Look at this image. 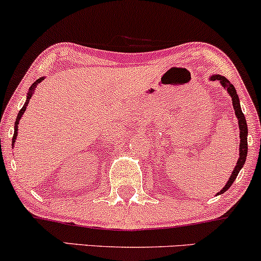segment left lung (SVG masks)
<instances>
[{"instance_id": "obj_1", "label": "left lung", "mask_w": 261, "mask_h": 261, "mask_svg": "<svg viewBox=\"0 0 261 261\" xmlns=\"http://www.w3.org/2000/svg\"><path fill=\"white\" fill-rule=\"evenodd\" d=\"M212 81H220L221 85H222L224 88L227 89V92L229 93L230 98H232V103H233V108H234V113L237 115V119H238V125H239V134H241V143H239V160L237 162V166L233 169L232 175H230L229 180L227 181L226 187H224L222 190L220 191V194L224 193L226 190H228V188L232 185V182L236 180L237 175H238L239 170L242 169V167L244 166L245 160H247V153H248V126H247V121H245V116L244 114L242 113L241 109V104H239V98L237 95L236 88L233 87L232 83L229 82L226 77L220 76V74H216V76L211 77Z\"/></svg>"}]
</instances>
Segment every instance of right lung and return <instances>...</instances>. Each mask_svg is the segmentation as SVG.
Listing matches in <instances>:
<instances>
[{
  "mask_svg": "<svg viewBox=\"0 0 261 261\" xmlns=\"http://www.w3.org/2000/svg\"><path fill=\"white\" fill-rule=\"evenodd\" d=\"M44 80V77H41V79H39V80H37L35 81L34 83H33V85L31 86V88H29V92H28V97H27V100H25V103H24V106H23V108L22 109L19 110V113H18V115H17V119H16V122H14V134H13V141H12V143L14 142V140H16V137H17V131H18V122H19V120H20V118H22V115L23 114H24V112H25V109H27V106H28V103H29V100H31V98L33 97V93H34V91H35V88H37V86L39 85V83L41 82V81Z\"/></svg>",
  "mask_w": 261,
  "mask_h": 261,
  "instance_id": "1",
  "label": "right lung"
}]
</instances>
